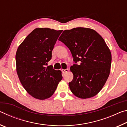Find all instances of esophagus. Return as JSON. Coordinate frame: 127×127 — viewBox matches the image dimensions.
Returning a JSON list of instances; mask_svg holds the SVG:
<instances>
[{
    "instance_id": "obj_1",
    "label": "esophagus",
    "mask_w": 127,
    "mask_h": 127,
    "mask_svg": "<svg viewBox=\"0 0 127 127\" xmlns=\"http://www.w3.org/2000/svg\"><path fill=\"white\" fill-rule=\"evenodd\" d=\"M69 71V69H62V72L63 73H67Z\"/></svg>"
}]
</instances>
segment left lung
Wrapping results in <instances>:
<instances>
[{
  "instance_id": "1",
  "label": "left lung",
  "mask_w": 127,
  "mask_h": 127,
  "mask_svg": "<svg viewBox=\"0 0 127 127\" xmlns=\"http://www.w3.org/2000/svg\"><path fill=\"white\" fill-rule=\"evenodd\" d=\"M59 40L69 49L75 63H81L70 68L73 74L70 91L83 99L96 96L110 72L111 54L104 38L93 29L77 27L64 30Z\"/></svg>"
}]
</instances>
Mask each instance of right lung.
<instances>
[{
    "mask_svg": "<svg viewBox=\"0 0 127 127\" xmlns=\"http://www.w3.org/2000/svg\"><path fill=\"white\" fill-rule=\"evenodd\" d=\"M63 30L36 28L20 45L16 55V71L21 84L33 97H50L62 80L61 70L46 67L51 51Z\"/></svg>",
    "mask_w": 127,
    "mask_h": 127,
    "instance_id": "right-lung-1",
    "label": "right lung"
}]
</instances>
